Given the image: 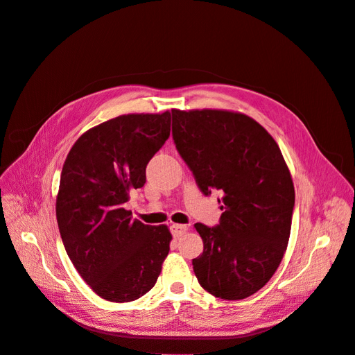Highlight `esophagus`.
<instances>
[{
  "label": "esophagus",
  "mask_w": 355,
  "mask_h": 355,
  "mask_svg": "<svg viewBox=\"0 0 355 355\" xmlns=\"http://www.w3.org/2000/svg\"><path fill=\"white\" fill-rule=\"evenodd\" d=\"M170 231H171V234H173V237L179 239V237H182V235H184V234L188 231V227H187V225L173 223V225H171V227H170Z\"/></svg>",
  "instance_id": "esophagus-1"
}]
</instances>
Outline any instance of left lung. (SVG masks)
Instances as JSON below:
<instances>
[{
  "label": "left lung",
  "mask_w": 355,
  "mask_h": 355,
  "mask_svg": "<svg viewBox=\"0 0 355 355\" xmlns=\"http://www.w3.org/2000/svg\"><path fill=\"white\" fill-rule=\"evenodd\" d=\"M171 118L178 153L202 194H223L219 225L196 223L204 244L192 259L197 280L216 297H249L270 282L287 249L295 188L283 154L240 112L171 110Z\"/></svg>",
  "instance_id": "obj_1"
}]
</instances>
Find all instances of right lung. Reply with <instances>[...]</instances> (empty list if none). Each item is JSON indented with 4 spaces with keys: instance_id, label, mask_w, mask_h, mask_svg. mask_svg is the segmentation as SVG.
Masks as SVG:
<instances>
[{
    "instance_id": "1",
    "label": "right lung",
    "mask_w": 355,
    "mask_h": 355,
    "mask_svg": "<svg viewBox=\"0 0 355 355\" xmlns=\"http://www.w3.org/2000/svg\"><path fill=\"white\" fill-rule=\"evenodd\" d=\"M168 136L170 112L120 115L80 136L63 164L56 198L63 245L83 280L111 302L148 293L168 254L166 225L133 220L125 209Z\"/></svg>"
}]
</instances>
